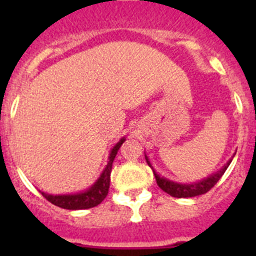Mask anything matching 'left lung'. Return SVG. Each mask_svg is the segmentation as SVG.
I'll use <instances>...</instances> for the list:
<instances>
[{
  "instance_id": "left-lung-1",
  "label": "left lung",
  "mask_w": 256,
  "mask_h": 256,
  "mask_svg": "<svg viewBox=\"0 0 256 256\" xmlns=\"http://www.w3.org/2000/svg\"><path fill=\"white\" fill-rule=\"evenodd\" d=\"M144 158H146V162H148V166L152 169L158 186H159L162 191L166 192L168 195L173 196V198H194V196L204 195V194H206V192L210 191V190L214 187V184L220 180L222 176L224 174V172L227 170L230 162H232V159H234V156H232V158H230V159L228 160V162H226V164L223 165L218 172L210 174L209 177L204 178V180H198V182H194V183H178V182H173V180H168V178L159 176V174L155 172V169L152 168V165H151L148 155H144Z\"/></svg>"
}]
</instances>
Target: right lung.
I'll return each mask as SVG.
<instances>
[{
	"label": "right lung",
	"mask_w": 256,
	"mask_h": 256,
	"mask_svg": "<svg viewBox=\"0 0 256 256\" xmlns=\"http://www.w3.org/2000/svg\"><path fill=\"white\" fill-rule=\"evenodd\" d=\"M124 141H126V137L120 138V141L118 142L114 148H112V151L108 154V164H106L105 169H104L102 173L100 174V177L97 178L96 182L90 188L76 192V194H66V195H51V194H46V192L42 191H40V194L51 204L68 210L90 209V208L97 206L98 204H101L104 198L108 196V187H110V174H112V162H114L118 150L120 148Z\"/></svg>",
	"instance_id": "add662e5"
}]
</instances>
